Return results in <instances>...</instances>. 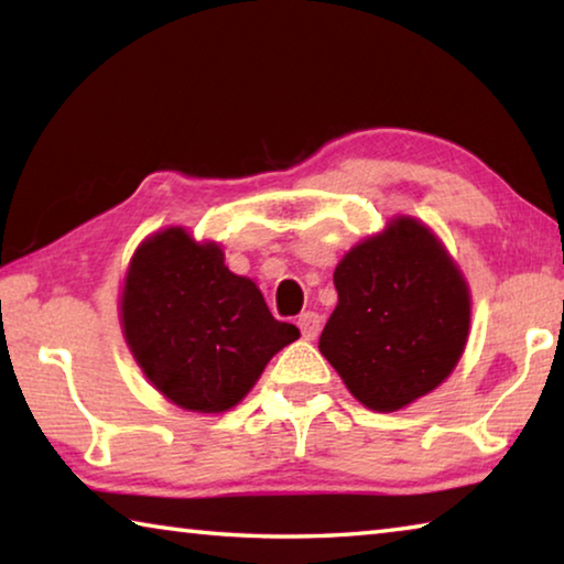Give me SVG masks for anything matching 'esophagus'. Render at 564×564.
<instances>
[{
	"label": "esophagus",
	"mask_w": 564,
	"mask_h": 564,
	"mask_svg": "<svg viewBox=\"0 0 564 564\" xmlns=\"http://www.w3.org/2000/svg\"><path fill=\"white\" fill-rule=\"evenodd\" d=\"M299 328H301V336L305 340H316L318 333H321V316H318V313H313V311L301 313Z\"/></svg>",
	"instance_id": "esophagus-1"
}]
</instances>
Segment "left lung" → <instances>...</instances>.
<instances>
[{
    "instance_id": "left-lung-1",
    "label": "left lung",
    "mask_w": 564,
    "mask_h": 564,
    "mask_svg": "<svg viewBox=\"0 0 564 564\" xmlns=\"http://www.w3.org/2000/svg\"><path fill=\"white\" fill-rule=\"evenodd\" d=\"M338 305L323 352L350 395L395 413L443 383L470 336V285L431 226L395 216L333 271Z\"/></svg>"
}]
</instances>
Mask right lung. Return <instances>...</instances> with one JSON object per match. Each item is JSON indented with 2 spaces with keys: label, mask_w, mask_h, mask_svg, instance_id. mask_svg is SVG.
<instances>
[{
  "label": "right lung",
  "mask_w": 564,
  "mask_h": 564,
  "mask_svg": "<svg viewBox=\"0 0 564 564\" xmlns=\"http://www.w3.org/2000/svg\"><path fill=\"white\" fill-rule=\"evenodd\" d=\"M119 321L141 373L191 413L241 403L275 352L301 336L271 316L256 281L228 271L221 246L184 226L161 228L133 251Z\"/></svg>",
  "instance_id": "add662e5"
}]
</instances>
